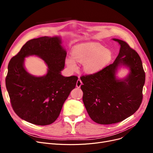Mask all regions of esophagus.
Wrapping results in <instances>:
<instances>
[{
	"mask_svg": "<svg viewBox=\"0 0 153 153\" xmlns=\"http://www.w3.org/2000/svg\"><path fill=\"white\" fill-rule=\"evenodd\" d=\"M82 84V81H81V79H78L77 81V82H76V87H78V88H79L80 87H81V85Z\"/></svg>",
	"mask_w": 153,
	"mask_h": 153,
	"instance_id": "1",
	"label": "esophagus"
}]
</instances>
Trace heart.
<instances>
[{
	"label": "heart",
	"instance_id": "obj_1",
	"mask_svg": "<svg viewBox=\"0 0 153 153\" xmlns=\"http://www.w3.org/2000/svg\"><path fill=\"white\" fill-rule=\"evenodd\" d=\"M72 58H68L66 64L72 71L77 69L75 60L84 64V70L88 74L95 73L110 62L112 53L108 49L98 43H90L76 46L72 51Z\"/></svg>",
	"mask_w": 153,
	"mask_h": 153
}]
</instances>
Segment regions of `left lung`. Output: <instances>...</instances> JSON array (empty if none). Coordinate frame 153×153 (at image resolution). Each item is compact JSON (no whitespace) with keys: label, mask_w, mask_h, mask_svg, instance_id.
<instances>
[{"label":"left lung","mask_w":153,"mask_h":153,"mask_svg":"<svg viewBox=\"0 0 153 153\" xmlns=\"http://www.w3.org/2000/svg\"><path fill=\"white\" fill-rule=\"evenodd\" d=\"M120 45L115 61L94 74L81 77L82 100L88 114L95 123L110 125L123 121L137 110L143 100L145 72L139 54L127 43L113 39ZM130 68L124 79H116L118 65Z\"/></svg>","instance_id":"1"}]
</instances>
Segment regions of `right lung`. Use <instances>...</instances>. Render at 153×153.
<instances>
[{
  "label": "right lung",
  "instance_id": "add662e5",
  "mask_svg": "<svg viewBox=\"0 0 153 153\" xmlns=\"http://www.w3.org/2000/svg\"><path fill=\"white\" fill-rule=\"evenodd\" d=\"M58 36H42L28 41L10 59L5 79L13 110L20 118L36 125L53 123L59 115L62 105L78 77H64L66 51ZM35 55L48 66L44 76L35 77L24 68L25 58Z\"/></svg>",
  "mask_w": 153,
  "mask_h": 153
}]
</instances>
